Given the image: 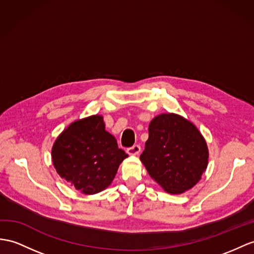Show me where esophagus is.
<instances>
[{"instance_id": "obj_1", "label": "esophagus", "mask_w": 254, "mask_h": 254, "mask_svg": "<svg viewBox=\"0 0 254 254\" xmlns=\"http://www.w3.org/2000/svg\"><path fill=\"white\" fill-rule=\"evenodd\" d=\"M141 152V146L139 144H134L127 148V153L129 155H139Z\"/></svg>"}]
</instances>
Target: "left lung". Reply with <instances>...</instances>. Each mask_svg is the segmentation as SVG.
I'll use <instances>...</instances> for the list:
<instances>
[{"label":"left lung","instance_id":"obj_1","mask_svg":"<svg viewBox=\"0 0 254 254\" xmlns=\"http://www.w3.org/2000/svg\"><path fill=\"white\" fill-rule=\"evenodd\" d=\"M140 159L166 191L181 194L200 180L207 168L208 148L193 124L176 114H160L150 123Z\"/></svg>","mask_w":254,"mask_h":254}]
</instances>
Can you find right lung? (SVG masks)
Wrapping results in <instances>:
<instances>
[{
    "instance_id": "right-lung-1",
    "label": "right lung",
    "mask_w": 254,
    "mask_h": 254,
    "mask_svg": "<svg viewBox=\"0 0 254 254\" xmlns=\"http://www.w3.org/2000/svg\"><path fill=\"white\" fill-rule=\"evenodd\" d=\"M127 156L113 135L106 131L102 116L99 115L71 124L52 150L59 176L84 194L107 189Z\"/></svg>"
}]
</instances>
